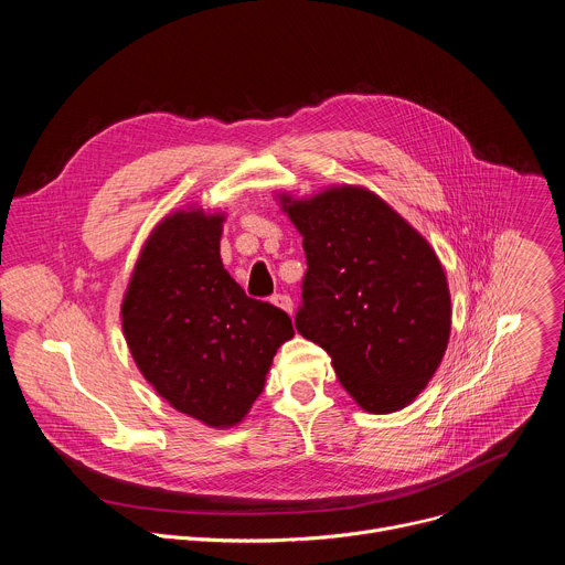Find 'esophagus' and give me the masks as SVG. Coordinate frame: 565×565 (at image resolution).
I'll list each match as a JSON object with an SVG mask.
<instances>
[{
	"label": "esophagus",
	"instance_id": "1",
	"mask_svg": "<svg viewBox=\"0 0 565 565\" xmlns=\"http://www.w3.org/2000/svg\"><path fill=\"white\" fill-rule=\"evenodd\" d=\"M270 301H273L277 308H281L284 312H288V315L292 312V299H290L288 295H281V292H279V295H273Z\"/></svg>",
	"mask_w": 565,
	"mask_h": 565
}]
</instances>
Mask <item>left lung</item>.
<instances>
[{"label": "left lung", "mask_w": 565, "mask_h": 565, "mask_svg": "<svg viewBox=\"0 0 565 565\" xmlns=\"http://www.w3.org/2000/svg\"><path fill=\"white\" fill-rule=\"evenodd\" d=\"M303 236L297 331L331 355L342 386L371 414H391L425 388L449 340L451 301L427 241L380 196L331 188L281 196Z\"/></svg>", "instance_id": "left-lung-1"}]
</instances>
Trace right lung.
<instances>
[{
  "label": "right lung",
  "mask_w": 565,
  "mask_h": 565,
  "mask_svg": "<svg viewBox=\"0 0 565 565\" xmlns=\"http://www.w3.org/2000/svg\"><path fill=\"white\" fill-rule=\"evenodd\" d=\"M221 214L177 212L140 253L122 331L145 380L170 405L210 427H232L264 391L290 317L244 292L218 255Z\"/></svg>",
  "instance_id": "right-lung-1"
}]
</instances>
